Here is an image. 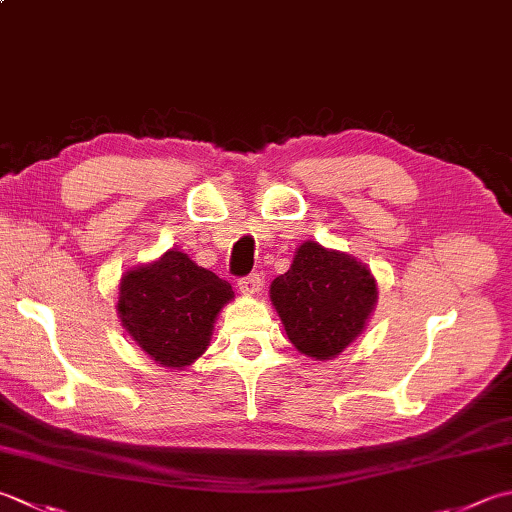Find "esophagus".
I'll return each mask as SVG.
<instances>
[{
  "label": "esophagus",
  "instance_id": "1",
  "mask_svg": "<svg viewBox=\"0 0 512 512\" xmlns=\"http://www.w3.org/2000/svg\"><path fill=\"white\" fill-rule=\"evenodd\" d=\"M237 286H239V290H242V293H246V295H257L259 290H262L264 282H262V277H259L257 273H250V275H246V277H239V279H237Z\"/></svg>",
  "mask_w": 512,
  "mask_h": 512
}]
</instances>
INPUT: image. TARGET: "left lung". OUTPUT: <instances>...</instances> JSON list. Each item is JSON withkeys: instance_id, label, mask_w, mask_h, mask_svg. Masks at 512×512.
I'll list each match as a JSON object with an SVG mask.
<instances>
[{"instance_id": "8db88e82", "label": "left lung", "mask_w": 512, "mask_h": 512, "mask_svg": "<svg viewBox=\"0 0 512 512\" xmlns=\"http://www.w3.org/2000/svg\"><path fill=\"white\" fill-rule=\"evenodd\" d=\"M270 299L295 348L308 357L330 359L364 330L377 284L357 259L306 242L288 273L270 286Z\"/></svg>"}]
</instances>
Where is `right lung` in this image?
I'll use <instances>...</instances> for the list:
<instances>
[{
    "mask_svg": "<svg viewBox=\"0 0 512 512\" xmlns=\"http://www.w3.org/2000/svg\"><path fill=\"white\" fill-rule=\"evenodd\" d=\"M233 288L179 250L128 270L119 284V317L155 362L182 368L208 348L215 317Z\"/></svg>",
    "mask_w": 512,
    "mask_h": 512,
    "instance_id": "1",
    "label": "right lung"
}]
</instances>
